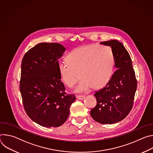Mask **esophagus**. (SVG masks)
Wrapping results in <instances>:
<instances>
[{
    "label": "esophagus",
    "mask_w": 153,
    "mask_h": 153,
    "mask_svg": "<svg viewBox=\"0 0 153 153\" xmlns=\"http://www.w3.org/2000/svg\"><path fill=\"white\" fill-rule=\"evenodd\" d=\"M84 97H85V96H84L83 95H77V96H76V98H77V99H79V100H82V99H83Z\"/></svg>",
    "instance_id": "1"
}]
</instances>
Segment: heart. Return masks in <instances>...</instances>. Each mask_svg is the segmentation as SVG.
Listing matches in <instances>:
<instances>
[{
  "mask_svg": "<svg viewBox=\"0 0 153 153\" xmlns=\"http://www.w3.org/2000/svg\"><path fill=\"white\" fill-rule=\"evenodd\" d=\"M66 60L58 63L60 77L65 85L72 87L80 76L78 91L105 86L111 78L115 64L112 48L98 44L77 48L67 55Z\"/></svg>",
  "mask_w": 153,
  "mask_h": 153,
  "instance_id": "heart-1",
  "label": "heart"
}]
</instances>
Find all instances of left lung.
Listing matches in <instances>:
<instances>
[{"mask_svg": "<svg viewBox=\"0 0 153 153\" xmlns=\"http://www.w3.org/2000/svg\"><path fill=\"white\" fill-rule=\"evenodd\" d=\"M100 43L111 47L117 70L103 88L94 94L97 104L90 114L100 123L113 124L123 120L131 110L137 80L131 59L122 43L116 40Z\"/></svg>", "mask_w": 153, "mask_h": 153, "instance_id": "obj_1", "label": "left lung"}]
</instances>
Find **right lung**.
<instances>
[{"label": "right lung", "instance_id": "1", "mask_svg": "<svg viewBox=\"0 0 153 153\" xmlns=\"http://www.w3.org/2000/svg\"><path fill=\"white\" fill-rule=\"evenodd\" d=\"M65 48L57 43H40L24 55L20 91L25 111L37 124L58 127L68 117L74 94L65 92L58 71V59Z\"/></svg>", "mask_w": 153, "mask_h": 153}]
</instances>
